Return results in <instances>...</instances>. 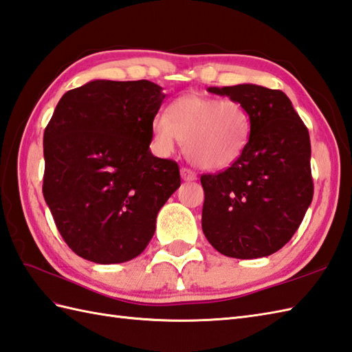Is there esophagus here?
<instances>
[{"label": "esophagus", "instance_id": "34e87169", "mask_svg": "<svg viewBox=\"0 0 352 352\" xmlns=\"http://www.w3.org/2000/svg\"><path fill=\"white\" fill-rule=\"evenodd\" d=\"M182 178L184 182H195L196 174L189 168H182Z\"/></svg>", "mask_w": 352, "mask_h": 352}]
</instances>
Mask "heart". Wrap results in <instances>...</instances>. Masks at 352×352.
Returning a JSON list of instances; mask_svg holds the SVG:
<instances>
[{
	"label": "heart",
	"instance_id": "b5f03b06",
	"mask_svg": "<svg viewBox=\"0 0 352 352\" xmlns=\"http://www.w3.org/2000/svg\"><path fill=\"white\" fill-rule=\"evenodd\" d=\"M249 135L250 116L244 104L198 93L178 97L166 117L153 121V139L160 153L169 154L179 141L189 162L207 170L232 165L246 148Z\"/></svg>",
	"mask_w": 352,
	"mask_h": 352
}]
</instances>
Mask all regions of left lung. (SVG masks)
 <instances>
[{"mask_svg":"<svg viewBox=\"0 0 352 352\" xmlns=\"http://www.w3.org/2000/svg\"><path fill=\"white\" fill-rule=\"evenodd\" d=\"M208 91L244 104L250 135L230 168L201 177L204 235L225 256H268L296 234L314 198L307 127L279 89L240 84Z\"/></svg>","mask_w":352,"mask_h":352,"instance_id":"left-lung-1","label":"left lung"}]
</instances>
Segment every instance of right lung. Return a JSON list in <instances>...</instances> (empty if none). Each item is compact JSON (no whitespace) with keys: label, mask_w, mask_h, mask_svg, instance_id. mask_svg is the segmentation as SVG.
Returning a JSON list of instances; mask_svg holds the SVG:
<instances>
[{"label":"right lung","mask_w":352,"mask_h":352,"mask_svg":"<svg viewBox=\"0 0 352 352\" xmlns=\"http://www.w3.org/2000/svg\"><path fill=\"white\" fill-rule=\"evenodd\" d=\"M165 99L150 80L94 79L56 104L43 136V196L80 258L120 264L141 255L182 182L153 156V120Z\"/></svg>","instance_id":"obj_1"}]
</instances>
